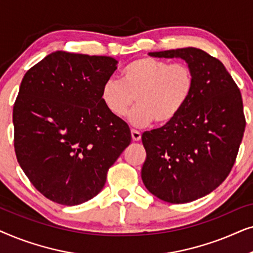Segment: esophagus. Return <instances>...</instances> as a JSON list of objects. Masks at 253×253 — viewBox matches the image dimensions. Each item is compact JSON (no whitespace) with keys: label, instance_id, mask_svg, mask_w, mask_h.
<instances>
[{"label":"esophagus","instance_id":"esophagus-1","mask_svg":"<svg viewBox=\"0 0 253 253\" xmlns=\"http://www.w3.org/2000/svg\"><path fill=\"white\" fill-rule=\"evenodd\" d=\"M131 137H132L133 141H138V140H140L141 134H140L139 131L132 129V130H131Z\"/></svg>","mask_w":253,"mask_h":253}]
</instances>
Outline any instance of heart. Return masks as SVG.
Segmentation results:
<instances>
[{"label": "heart", "instance_id": "heart-1", "mask_svg": "<svg viewBox=\"0 0 253 253\" xmlns=\"http://www.w3.org/2000/svg\"><path fill=\"white\" fill-rule=\"evenodd\" d=\"M193 88L195 72L189 64L140 57L123 68L121 81L103 83L101 100L112 115L122 117L136 99L138 105L129 115L133 126H145L153 121L164 126L179 115Z\"/></svg>", "mask_w": 253, "mask_h": 253}]
</instances>
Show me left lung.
<instances>
[{
	"label": "left lung",
	"mask_w": 253,
	"mask_h": 253,
	"mask_svg": "<svg viewBox=\"0 0 253 253\" xmlns=\"http://www.w3.org/2000/svg\"><path fill=\"white\" fill-rule=\"evenodd\" d=\"M148 55L184 60L195 72V88L175 120L141 136V179L164 202H193L215 190L236 160L245 130L240 88L217 58L198 48Z\"/></svg>",
	"instance_id": "8db88e82"
}]
</instances>
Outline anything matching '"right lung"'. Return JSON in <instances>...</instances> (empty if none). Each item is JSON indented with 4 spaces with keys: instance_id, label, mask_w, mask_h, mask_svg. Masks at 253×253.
<instances>
[{
    "instance_id": "right-lung-1",
    "label": "right lung",
    "mask_w": 253,
    "mask_h": 253,
    "mask_svg": "<svg viewBox=\"0 0 253 253\" xmlns=\"http://www.w3.org/2000/svg\"><path fill=\"white\" fill-rule=\"evenodd\" d=\"M116 64L57 50L24 76L12 113L16 157L34 188L55 203L74 206L95 197L131 143L127 124L101 100Z\"/></svg>"
}]
</instances>
